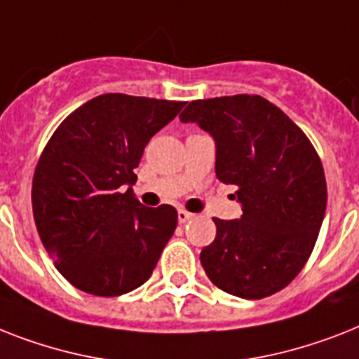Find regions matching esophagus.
<instances>
[{"label":"esophagus","mask_w":359,"mask_h":359,"mask_svg":"<svg viewBox=\"0 0 359 359\" xmlns=\"http://www.w3.org/2000/svg\"><path fill=\"white\" fill-rule=\"evenodd\" d=\"M191 217H194V214H189V212H186V210H179V223H180V225L188 223Z\"/></svg>","instance_id":"esophagus-1"}]
</instances>
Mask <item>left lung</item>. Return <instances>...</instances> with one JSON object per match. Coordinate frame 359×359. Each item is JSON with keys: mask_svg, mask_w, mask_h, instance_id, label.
I'll use <instances>...</instances> for the list:
<instances>
[{"mask_svg": "<svg viewBox=\"0 0 359 359\" xmlns=\"http://www.w3.org/2000/svg\"><path fill=\"white\" fill-rule=\"evenodd\" d=\"M215 142V175L238 188L240 219H217L201 250L205 273L241 299L269 297L310 258L325 219L326 180L313 145L278 107L260 95L191 101L179 116Z\"/></svg>", "mask_w": 359, "mask_h": 359, "instance_id": "8db88e82", "label": "left lung"}]
</instances>
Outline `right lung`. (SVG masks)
Returning <instances> with one entry per match:
<instances>
[{
	"instance_id": "obj_1",
	"label": "right lung",
	"mask_w": 359,
	"mask_h": 359,
	"mask_svg": "<svg viewBox=\"0 0 359 359\" xmlns=\"http://www.w3.org/2000/svg\"><path fill=\"white\" fill-rule=\"evenodd\" d=\"M182 101L104 94L58 125L33 177V214L43 247L77 290L118 297L147 282L177 229L170 205L134 199L145 145Z\"/></svg>"
}]
</instances>
